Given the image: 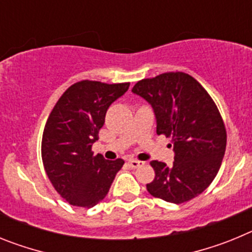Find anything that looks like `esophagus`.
<instances>
[{
    "instance_id": "esophagus-1",
    "label": "esophagus",
    "mask_w": 252,
    "mask_h": 252,
    "mask_svg": "<svg viewBox=\"0 0 252 252\" xmlns=\"http://www.w3.org/2000/svg\"><path fill=\"white\" fill-rule=\"evenodd\" d=\"M127 162H128V165H130L132 169H136L139 168V166L144 165V161H140V160H136V159H130Z\"/></svg>"
}]
</instances>
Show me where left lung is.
<instances>
[{"mask_svg": "<svg viewBox=\"0 0 252 252\" xmlns=\"http://www.w3.org/2000/svg\"><path fill=\"white\" fill-rule=\"evenodd\" d=\"M132 92L153 106L157 133L170 137L174 161L153 160L155 178L146 184L153 197L184 203L208 188L221 168L227 132L212 97L192 75L162 73L137 82Z\"/></svg>", "mask_w": 252, "mask_h": 252, "instance_id": "1", "label": "left lung"}]
</instances>
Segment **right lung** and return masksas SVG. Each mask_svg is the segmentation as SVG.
<instances>
[{
    "label": "right lung",
    "instance_id": "right-lung-1",
    "mask_svg": "<svg viewBox=\"0 0 252 252\" xmlns=\"http://www.w3.org/2000/svg\"><path fill=\"white\" fill-rule=\"evenodd\" d=\"M130 83L81 81L72 84L51 110L41 140L45 173L60 197L69 204L91 208L101 202L125 161L94 155L104 117L112 102Z\"/></svg>",
    "mask_w": 252,
    "mask_h": 252
}]
</instances>
